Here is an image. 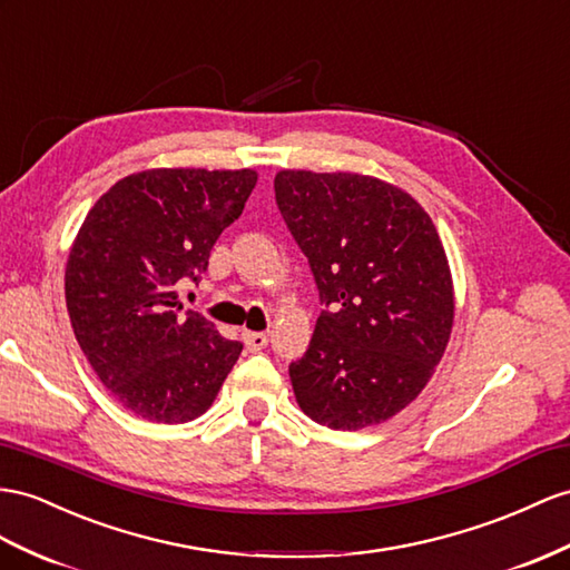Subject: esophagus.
<instances>
[{"label":"esophagus","mask_w":570,"mask_h":570,"mask_svg":"<svg viewBox=\"0 0 570 570\" xmlns=\"http://www.w3.org/2000/svg\"><path fill=\"white\" fill-rule=\"evenodd\" d=\"M243 342L250 352H259V348H265L269 344V337L265 332H243Z\"/></svg>","instance_id":"1"}]
</instances>
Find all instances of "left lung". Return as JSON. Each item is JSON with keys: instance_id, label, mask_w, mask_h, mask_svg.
Here are the masks:
<instances>
[{"instance_id": "8db88e82", "label": "left lung", "mask_w": 570, "mask_h": 570, "mask_svg": "<svg viewBox=\"0 0 570 570\" xmlns=\"http://www.w3.org/2000/svg\"><path fill=\"white\" fill-rule=\"evenodd\" d=\"M274 195L325 305L288 366L298 406L337 431L381 424L426 387L450 340L455 301L431 216L358 173L282 170Z\"/></svg>"}]
</instances>
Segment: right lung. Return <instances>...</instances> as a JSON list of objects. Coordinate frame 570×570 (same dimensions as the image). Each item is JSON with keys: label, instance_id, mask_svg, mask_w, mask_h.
Wrapping results in <instances>:
<instances>
[{"label": "right lung", "instance_id": "obj_1", "mask_svg": "<svg viewBox=\"0 0 570 570\" xmlns=\"http://www.w3.org/2000/svg\"><path fill=\"white\" fill-rule=\"evenodd\" d=\"M255 183L250 168L135 173L79 228L65 274L71 327L100 383L141 419H197L243 352L202 313L183 311L175 286L202 279Z\"/></svg>", "mask_w": 570, "mask_h": 570}]
</instances>
